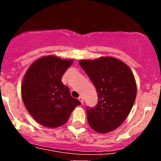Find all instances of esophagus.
Here are the masks:
<instances>
[{"mask_svg":"<svg viewBox=\"0 0 161 161\" xmlns=\"http://www.w3.org/2000/svg\"><path fill=\"white\" fill-rule=\"evenodd\" d=\"M78 99H79V101L81 102V104H83V103H84V100H83L82 97H81V96H80V97H79Z\"/></svg>","mask_w":161,"mask_h":161,"instance_id":"34e87169","label":"esophagus"}]
</instances>
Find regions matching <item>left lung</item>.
Segmentation results:
<instances>
[{
    "mask_svg": "<svg viewBox=\"0 0 161 161\" xmlns=\"http://www.w3.org/2000/svg\"><path fill=\"white\" fill-rule=\"evenodd\" d=\"M79 63L98 96L95 108L87 107L88 124L95 132L108 133L118 128L132 110L137 93L133 73L126 64L111 57Z\"/></svg>",
    "mask_w": 161,
    "mask_h": 161,
    "instance_id": "obj_1",
    "label": "left lung"
}]
</instances>
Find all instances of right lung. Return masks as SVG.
<instances>
[{
	"label": "right lung",
	"mask_w": 161,
	"mask_h": 161,
	"mask_svg": "<svg viewBox=\"0 0 161 161\" xmlns=\"http://www.w3.org/2000/svg\"><path fill=\"white\" fill-rule=\"evenodd\" d=\"M72 64V60L49 55L36 60L24 75L23 103L35 120L44 126L56 128L65 124L74 108L81 104L61 81Z\"/></svg>",
	"instance_id": "add662e5"
}]
</instances>
